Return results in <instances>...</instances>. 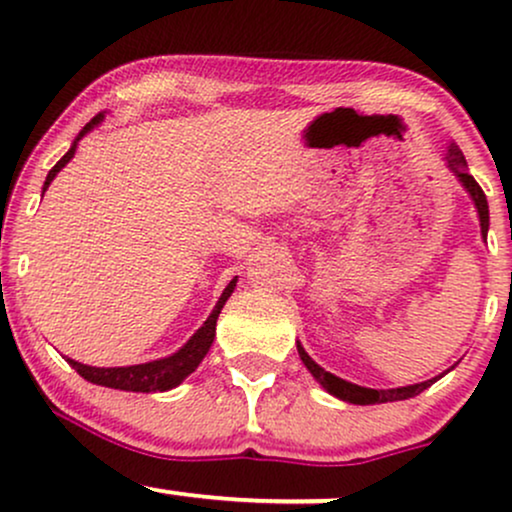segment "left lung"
<instances>
[{
    "instance_id": "left-lung-1",
    "label": "left lung",
    "mask_w": 512,
    "mask_h": 512,
    "mask_svg": "<svg viewBox=\"0 0 512 512\" xmlns=\"http://www.w3.org/2000/svg\"><path fill=\"white\" fill-rule=\"evenodd\" d=\"M445 163H448V168L455 173V178L462 182V187L469 192V197H472L474 207H477V214H479L481 236L486 238V233H489V202H486V195H484V190L479 187V182L469 175L467 161H464L460 146L457 144L448 146V151H445ZM296 346H298V356H301L305 368L310 370V375H313L317 383L325 387L330 395L342 399V402H349V404H383V402H399V399L416 397V395H421L426 387H431L433 383H436L438 378H443V375L450 370L448 368L445 373H440L431 380H424V383L407 385V387H392V390H373V387H361V385L349 383V380H344V378H337V375L330 373V370L317 366L313 358L308 356V351L303 349L301 342H296Z\"/></svg>"
}]
</instances>
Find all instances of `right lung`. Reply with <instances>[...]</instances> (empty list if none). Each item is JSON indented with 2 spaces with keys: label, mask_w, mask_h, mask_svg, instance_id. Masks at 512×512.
I'll use <instances>...</instances> for the list:
<instances>
[{
  "label": "right lung",
  "mask_w": 512,
  "mask_h": 512,
  "mask_svg": "<svg viewBox=\"0 0 512 512\" xmlns=\"http://www.w3.org/2000/svg\"><path fill=\"white\" fill-rule=\"evenodd\" d=\"M103 120H105V115L98 113L84 129H81L79 137L74 139L72 149H69L67 154H64L60 161L55 163V168H52L48 173V178H45L43 195H45V190L50 187V182L55 180V175L60 173V170L74 158L76 144H79V139L86 137V134L91 132L93 127L101 125ZM236 281L238 279H233L231 284L223 289L219 303L214 305V310H211L207 322H204V325L199 327V330L192 334L190 339H187V344L180 346V349L175 351L173 356L158 358V361H149V363H139V366H120V368H96V366H86V363L74 361V358H67L69 366H72L76 373L81 375V378L88 380V383L113 387V390H125V392H166V390H173V387H178L182 380L187 378V375L195 373V368L199 366V363H202V358L207 356L211 344H214L216 320H219L221 308L226 305L228 298H231L233 289H236Z\"/></svg>",
  "instance_id": "1"
}]
</instances>
